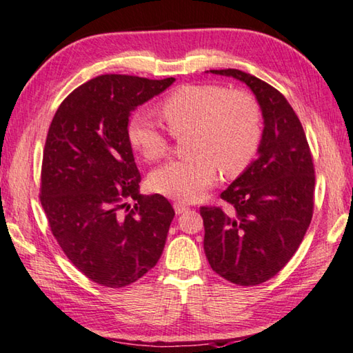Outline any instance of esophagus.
<instances>
[{
	"label": "esophagus",
	"instance_id": "34e87169",
	"mask_svg": "<svg viewBox=\"0 0 353 353\" xmlns=\"http://www.w3.org/2000/svg\"><path fill=\"white\" fill-rule=\"evenodd\" d=\"M173 208H175L176 214H183V212L189 211V206L184 201H175V203H173Z\"/></svg>",
	"mask_w": 353,
	"mask_h": 353
}]
</instances>
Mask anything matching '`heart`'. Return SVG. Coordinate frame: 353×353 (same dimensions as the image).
Wrapping results in <instances>:
<instances>
[{
	"label": "heart",
	"instance_id": "1",
	"mask_svg": "<svg viewBox=\"0 0 353 353\" xmlns=\"http://www.w3.org/2000/svg\"><path fill=\"white\" fill-rule=\"evenodd\" d=\"M170 132L188 138L189 157L172 159L150 176L152 188L172 199L194 201L217 178L240 175L254 159L262 141V110L256 97L215 83H190L172 91L159 103ZM128 141L147 161H158L170 139L144 113H134L127 125Z\"/></svg>",
	"mask_w": 353,
	"mask_h": 353
}]
</instances>
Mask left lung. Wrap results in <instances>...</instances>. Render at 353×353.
Instances as JSON below:
<instances>
[{
    "mask_svg": "<svg viewBox=\"0 0 353 353\" xmlns=\"http://www.w3.org/2000/svg\"><path fill=\"white\" fill-rule=\"evenodd\" d=\"M212 74L245 82L263 114L259 157L221 192L230 209L201 206L211 268L236 285L267 282L298 251L313 217L314 165L304 128L285 96L239 70Z\"/></svg>",
    "mask_w": 353,
    "mask_h": 353,
    "instance_id": "left-lung-1",
    "label": "left lung"
}]
</instances>
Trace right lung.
Returning <instances> with one entry per match:
<instances>
[{
    "label": "right lung",
    "instance_id": "obj_1",
    "mask_svg": "<svg viewBox=\"0 0 353 353\" xmlns=\"http://www.w3.org/2000/svg\"><path fill=\"white\" fill-rule=\"evenodd\" d=\"M173 80L97 76L60 103L49 125L41 206L61 251L99 285L127 287L163 254L175 211L163 195L138 192L141 173L127 125L138 105ZM128 198L134 207L126 205Z\"/></svg>",
    "mask_w": 353,
    "mask_h": 353
}]
</instances>
